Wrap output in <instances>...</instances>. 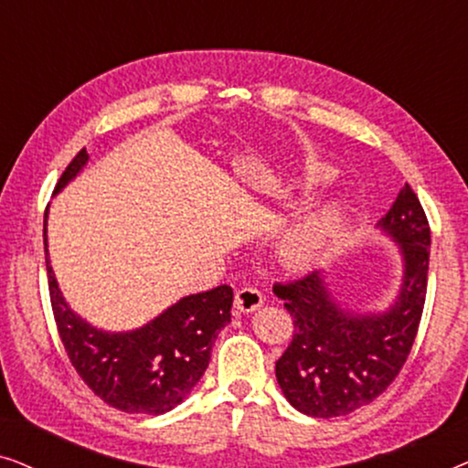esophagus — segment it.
<instances>
[{
  "label": "esophagus",
  "mask_w": 468,
  "mask_h": 468,
  "mask_svg": "<svg viewBox=\"0 0 468 468\" xmlns=\"http://www.w3.org/2000/svg\"><path fill=\"white\" fill-rule=\"evenodd\" d=\"M261 303H264V296H261V292L255 290V287H240L234 296V306L240 313H251L255 309H260Z\"/></svg>",
  "instance_id": "34e87169"
}]
</instances>
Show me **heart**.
I'll return each instance as SVG.
<instances>
[{
    "label": "heart",
    "mask_w": 468,
    "mask_h": 468,
    "mask_svg": "<svg viewBox=\"0 0 468 468\" xmlns=\"http://www.w3.org/2000/svg\"><path fill=\"white\" fill-rule=\"evenodd\" d=\"M332 170L325 165L309 170V183H328ZM345 219V207L341 202H325L296 223L283 239V255L292 264H309L328 249L341 232Z\"/></svg>",
    "instance_id": "1"
}]
</instances>
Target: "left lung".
<instances>
[{
    "mask_svg": "<svg viewBox=\"0 0 468 468\" xmlns=\"http://www.w3.org/2000/svg\"><path fill=\"white\" fill-rule=\"evenodd\" d=\"M379 228L399 242L405 261L400 296L388 311L357 315L341 309L319 272L272 285L293 319L292 343L274 373L290 405L311 418H338L373 402L413 347L426 303L431 226L409 185Z\"/></svg>",
    "mask_w": 468,
    "mask_h": 468,
    "instance_id": "1",
    "label": "left lung"
}]
</instances>
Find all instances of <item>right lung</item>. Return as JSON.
I'll list each match as a JSON object with an SVG mask.
<instances>
[{
    "mask_svg": "<svg viewBox=\"0 0 468 468\" xmlns=\"http://www.w3.org/2000/svg\"><path fill=\"white\" fill-rule=\"evenodd\" d=\"M87 159V149H80L55 194L79 175ZM47 215L48 208L44 213V253L50 306L76 373L95 396L119 411L159 415L181 405L207 370L217 335L229 324L232 287L219 285L185 296L138 330L114 335L98 330L76 315L61 296L48 260Z\"/></svg>",
    "mask_w": 468,
    "mask_h": 468,
    "instance_id": "obj_1",
    "label": "right lung"
}]
</instances>
